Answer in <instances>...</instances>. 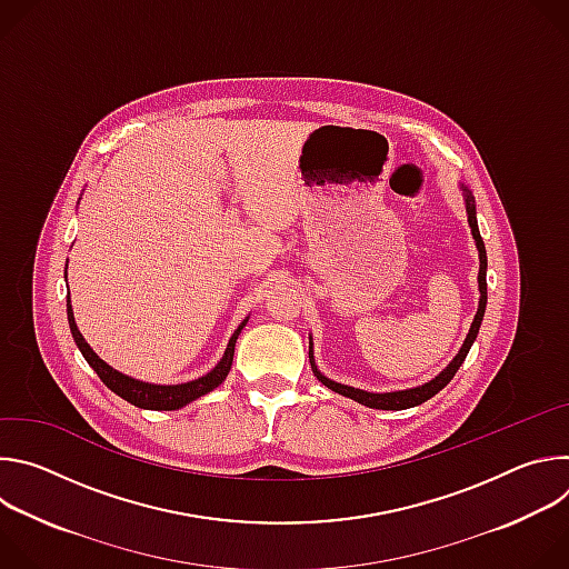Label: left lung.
<instances>
[{
	"instance_id": "1",
	"label": "left lung",
	"mask_w": 569,
	"mask_h": 569,
	"mask_svg": "<svg viewBox=\"0 0 569 569\" xmlns=\"http://www.w3.org/2000/svg\"><path fill=\"white\" fill-rule=\"evenodd\" d=\"M461 189V196H463V204H466V216H468V227H470V233L475 238V248H477V254H479V272H477V288H479V303H477V312L472 317V323L468 329V336L461 345V349L457 351V356L450 360V365L437 373L432 380L423 382V385H417V387H410V389H396V391H367V389H358V387H351V385H342V382H336L331 380L329 376H323L317 365H315V356H312V338L308 336V358H310V367H312V373L317 376V380L321 385H327L329 389H333L336 393H342L360 405H367V408L371 410H410V408H417V405L430 400L435 393H439L457 373V369L463 365L477 333H479V327H481V319H483V312H486V248H483V240L479 236V227H477V209H475V198H472V191L466 187V184H459Z\"/></svg>"
}]
</instances>
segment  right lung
I'll return each mask as SVG.
<instances>
[{
    "label": "right lung",
    "instance_id": "add662e5",
    "mask_svg": "<svg viewBox=\"0 0 569 569\" xmlns=\"http://www.w3.org/2000/svg\"><path fill=\"white\" fill-rule=\"evenodd\" d=\"M67 272V270H64ZM67 277V274H64ZM67 319H69V331L71 338L76 342V347L83 353V358L88 360V365L99 373V378L103 380L106 387H110L117 396H121L123 400L132 402L134 408L141 410H154V412H173V410H182L184 405L193 402L196 398L213 391L218 385H222V380L227 378L231 362H233V349H236V340L240 336V331L246 329V323L250 317L242 319L238 323V329L233 331V336L229 338V345L220 358V362L204 376L189 380V382H180V385H157V382H146L132 376H126L121 371H117L114 367H110L106 360H101L94 349L86 342L83 333L78 331L76 319H73V308H71V299L67 295Z\"/></svg>",
    "mask_w": 569,
    "mask_h": 569
}]
</instances>
